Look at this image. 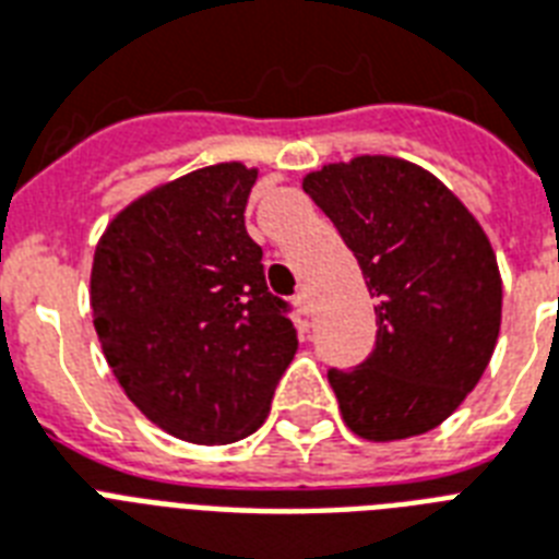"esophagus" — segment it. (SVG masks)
I'll return each instance as SVG.
<instances>
[{"label": "esophagus", "instance_id": "obj_1", "mask_svg": "<svg viewBox=\"0 0 559 559\" xmlns=\"http://www.w3.org/2000/svg\"><path fill=\"white\" fill-rule=\"evenodd\" d=\"M293 305H296L298 316H305V319H310V313H313V301H310V296H307V293H298Z\"/></svg>", "mask_w": 559, "mask_h": 559}]
</instances>
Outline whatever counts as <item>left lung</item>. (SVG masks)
I'll return each mask as SVG.
<instances>
[{"label": "left lung", "mask_w": 559, "mask_h": 559, "mask_svg": "<svg viewBox=\"0 0 559 559\" xmlns=\"http://www.w3.org/2000/svg\"><path fill=\"white\" fill-rule=\"evenodd\" d=\"M377 298V345L328 371L342 420L366 441L441 426L481 380L502 324V275L485 228L415 162L354 156L301 179Z\"/></svg>", "instance_id": "1"}]
</instances>
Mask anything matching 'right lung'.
Wrapping results in <instances>:
<instances>
[{"instance_id": "add662e5", "label": "right lung", "mask_w": 559, "mask_h": 559, "mask_svg": "<svg viewBox=\"0 0 559 559\" xmlns=\"http://www.w3.org/2000/svg\"><path fill=\"white\" fill-rule=\"evenodd\" d=\"M254 179L258 168L219 162L162 182L95 246L90 305L104 357L133 406L179 441L252 435L296 357V328L246 235Z\"/></svg>"}]
</instances>
